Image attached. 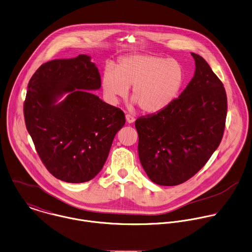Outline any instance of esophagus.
Returning a JSON list of instances; mask_svg holds the SVG:
<instances>
[{
  "label": "esophagus",
  "mask_w": 252,
  "mask_h": 252,
  "mask_svg": "<svg viewBox=\"0 0 252 252\" xmlns=\"http://www.w3.org/2000/svg\"><path fill=\"white\" fill-rule=\"evenodd\" d=\"M126 122L128 123V124H132V123H134V121H135V118L134 117H132L131 115H126Z\"/></svg>",
  "instance_id": "1"
}]
</instances>
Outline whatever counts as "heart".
Listing matches in <instances>:
<instances>
[{
  "mask_svg": "<svg viewBox=\"0 0 252 252\" xmlns=\"http://www.w3.org/2000/svg\"><path fill=\"white\" fill-rule=\"evenodd\" d=\"M183 64L175 59L153 54H135L123 58L103 74V88L108 99L117 103L131 89V99L145 113H158L179 95L185 83Z\"/></svg>",
  "mask_w": 252,
  "mask_h": 252,
  "instance_id": "heart-1",
  "label": "heart"
}]
</instances>
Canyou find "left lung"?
<instances>
[{
    "label": "left lung",
    "instance_id": "1",
    "mask_svg": "<svg viewBox=\"0 0 252 252\" xmlns=\"http://www.w3.org/2000/svg\"><path fill=\"white\" fill-rule=\"evenodd\" d=\"M191 55L194 76L180 97L135 121L140 163L160 186H178L192 178L218 148L225 130L228 101L223 82L202 57Z\"/></svg>",
    "mask_w": 252,
    "mask_h": 252
}]
</instances>
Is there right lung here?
<instances>
[{
	"label": "right lung",
	"instance_id": "right-lung-1",
	"mask_svg": "<svg viewBox=\"0 0 252 252\" xmlns=\"http://www.w3.org/2000/svg\"><path fill=\"white\" fill-rule=\"evenodd\" d=\"M100 87L98 68L86 55L47 62L29 80L23 104L26 128L42 163L61 181L92 180L126 124L121 109L88 91ZM63 93L70 94L54 104Z\"/></svg>",
	"mask_w": 252,
	"mask_h": 252
}]
</instances>
